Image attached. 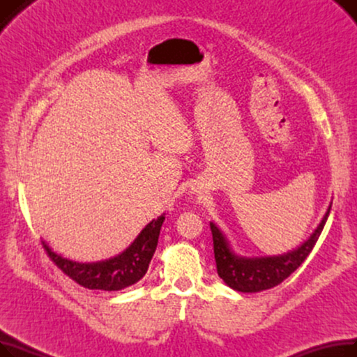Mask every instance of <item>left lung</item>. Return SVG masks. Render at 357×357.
<instances>
[{
    "label": "left lung",
    "mask_w": 357,
    "mask_h": 357,
    "mask_svg": "<svg viewBox=\"0 0 357 357\" xmlns=\"http://www.w3.org/2000/svg\"><path fill=\"white\" fill-rule=\"evenodd\" d=\"M330 208L331 205L321 220L320 226L298 249L284 255L266 257H243L236 255L231 250L226 236L221 233L214 222H210L218 276L230 288L238 292H260L284 282L292 272L301 266L303 261L314 249L318 237H320L326 226Z\"/></svg>",
    "instance_id": "1"
}]
</instances>
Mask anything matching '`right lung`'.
I'll list each match as a JSON object with an SVG mask.
<instances>
[{
  "mask_svg": "<svg viewBox=\"0 0 357 357\" xmlns=\"http://www.w3.org/2000/svg\"><path fill=\"white\" fill-rule=\"evenodd\" d=\"M163 220L165 214L150 221L123 253L92 264L69 260L54 253L46 245V241H42V245L53 264L81 287L88 289L120 291L139 282L147 272L158 246Z\"/></svg>",
  "mask_w": 357,
  "mask_h": 357,
  "instance_id": "add662e5",
  "label": "right lung"
}]
</instances>
